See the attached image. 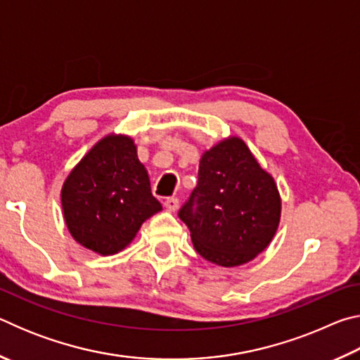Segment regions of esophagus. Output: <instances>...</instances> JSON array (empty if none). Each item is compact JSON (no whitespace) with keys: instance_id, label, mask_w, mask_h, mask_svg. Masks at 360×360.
Listing matches in <instances>:
<instances>
[{"instance_id":"34e87169","label":"esophagus","mask_w":360,"mask_h":360,"mask_svg":"<svg viewBox=\"0 0 360 360\" xmlns=\"http://www.w3.org/2000/svg\"><path fill=\"white\" fill-rule=\"evenodd\" d=\"M165 208L168 210V211H176L178 210V205H179V200L176 198V197H168L167 200H165Z\"/></svg>"}]
</instances>
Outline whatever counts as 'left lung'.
<instances>
[{
  "mask_svg": "<svg viewBox=\"0 0 360 360\" xmlns=\"http://www.w3.org/2000/svg\"><path fill=\"white\" fill-rule=\"evenodd\" d=\"M281 217L275 179L246 143L230 136L200 158L198 184L179 210L195 251L221 266H238L270 245Z\"/></svg>",
  "mask_w": 360,
  "mask_h": 360,
  "instance_id": "8db88e82",
  "label": "left lung"
}]
</instances>
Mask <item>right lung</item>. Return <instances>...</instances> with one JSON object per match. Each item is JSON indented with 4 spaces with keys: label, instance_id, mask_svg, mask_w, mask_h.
Segmentation results:
<instances>
[{
    "label": "right lung",
    "instance_id": "1",
    "mask_svg": "<svg viewBox=\"0 0 360 360\" xmlns=\"http://www.w3.org/2000/svg\"><path fill=\"white\" fill-rule=\"evenodd\" d=\"M66 227L79 245L101 255L117 254L146 219L162 210L130 136L100 139L72 168L62 187Z\"/></svg>",
    "mask_w": 360,
    "mask_h": 360
}]
</instances>
